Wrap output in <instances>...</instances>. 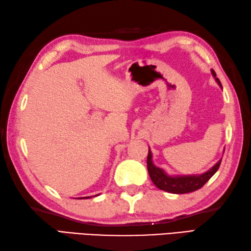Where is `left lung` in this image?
<instances>
[{"label":"left lung","mask_w":251,"mask_h":251,"mask_svg":"<svg viewBox=\"0 0 251 251\" xmlns=\"http://www.w3.org/2000/svg\"><path fill=\"white\" fill-rule=\"evenodd\" d=\"M211 73L214 78H216L219 85L222 88L221 82H220V80L217 78V74L214 73V70H211ZM151 157V150H148L147 170L148 173H150V176L152 183H154L159 190L172 194H186L199 190V188H201L204 184L210 180V177L218 171L220 165H221V160H220L218 161L216 166L210 169V170L202 173L201 176H169L166 175L162 169L157 168L154 163H152Z\"/></svg>","instance_id":"1"}]
</instances>
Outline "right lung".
Listing matches in <instances>:
<instances>
[{
	"mask_svg": "<svg viewBox=\"0 0 251 251\" xmlns=\"http://www.w3.org/2000/svg\"><path fill=\"white\" fill-rule=\"evenodd\" d=\"M81 198H90V197H81ZM81 198H80V199H81Z\"/></svg>",
	"mask_w": 251,
	"mask_h": 251,
	"instance_id": "1",
	"label": "right lung"
}]
</instances>
